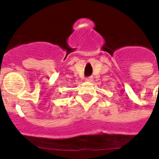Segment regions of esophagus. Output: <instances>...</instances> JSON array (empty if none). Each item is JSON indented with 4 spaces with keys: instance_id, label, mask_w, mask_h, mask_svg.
Here are the masks:
<instances>
[{
    "instance_id": "1",
    "label": "esophagus",
    "mask_w": 159,
    "mask_h": 159,
    "mask_svg": "<svg viewBox=\"0 0 159 159\" xmlns=\"http://www.w3.org/2000/svg\"><path fill=\"white\" fill-rule=\"evenodd\" d=\"M86 81H87V82H93V77H87V78H86Z\"/></svg>"
}]
</instances>
